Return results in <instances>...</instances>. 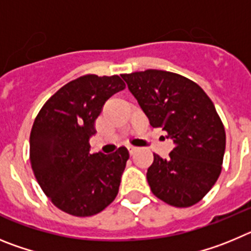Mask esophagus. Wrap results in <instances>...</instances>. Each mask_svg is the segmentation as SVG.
<instances>
[{"label": "esophagus", "mask_w": 251, "mask_h": 251, "mask_svg": "<svg viewBox=\"0 0 251 251\" xmlns=\"http://www.w3.org/2000/svg\"><path fill=\"white\" fill-rule=\"evenodd\" d=\"M127 150H128V152H129L130 156H132V154H134V152L137 151V148L133 147V146H127Z\"/></svg>", "instance_id": "esophagus-1"}]
</instances>
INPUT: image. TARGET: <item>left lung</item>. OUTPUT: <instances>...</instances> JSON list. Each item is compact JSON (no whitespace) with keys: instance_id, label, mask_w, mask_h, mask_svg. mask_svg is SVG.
Wrapping results in <instances>:
<instances>
[{"instance_id":"left-lung-1","label":"left lung","mask_w":251,"mask_h":251,"mask_svg":"<svg viewBox=\"0 0 251 251\" xmlns=\"http://www.w3.org/2000/svg\"><path fill=\"white\" fill-rule=\"evenodd\" d=\"M121 76L151 126L175 143L167 159L153 154L151 191L176 207L195 205L220 176L225 153V129L214 103L196 83L175 73L150 69Z\"/></svg>"}]
</instances>
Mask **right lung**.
I'll return each mask as SVG.
<instances>
[{
	"label": "right lung",
	"instance_id": "right-lung-1",
	"mask_svg": "<svg viewBox=\"0 0 251 251\" xmlns=\"http://www.w3.org/2000/svg\"><path fill=\"white\" fill-rule=\"evenodd\" d=\"M126 88L118 75H84L57 90L41 108L30 134V161L40 187L74 216L103 211L118 195L129 152L90 154L89 139L105 101Z\"/></svg>",
	"mask_w": 251,
	"mask_h": 251
}]
</instances>
